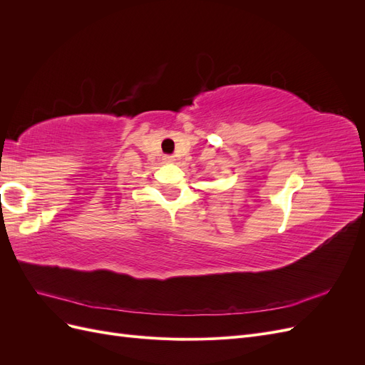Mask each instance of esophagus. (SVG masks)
Masks as SVG:
<instances>
[{
    "label": "esophagus",
    "instance_id": "obj_1",
    "mask_svg": "<svg viewBox=\"0 0 365 365\" xmlns=\"http://www.w3.org/2000/svg\"><path fill=\"white\" fill-rule=\"evenodd\" d=\"M163 160H164V163H170V164L175 163V157H172V155H164Z\"/></svg>",
    "mask_w": 365,
    "mask_h": 365
}]
</instances>
